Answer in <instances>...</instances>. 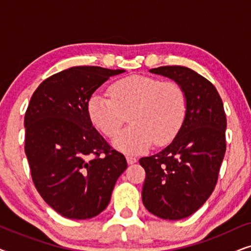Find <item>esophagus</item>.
<instances>
[{
  "instance_id": "obj_1",
  "label": "esophagus",
  "mask_w": 251,
  "mask_h": 251,
  "mask_svg": "<svg viewBox=\"0 0 251 251\" xmlns=\"http://www.w3.org/2000/svg\"><path fill=\"white\" fill-rule=\"evenodd\" d=\"M126 162L129 164H133L137 162V157L133 156V155H126Z\"/></svg>"
}]
</instances>
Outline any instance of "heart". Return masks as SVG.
Wrapping results in <instances>:
<instances>
[{
	"instance_id": "1",
	"label": "heart",
	"mask_w": 251,
	"mask_h": 251,
	"mask_svg": "<svg viewBox=\"0 0 251 251\" xmlns=\"http://www.w3.org/2000/svg\"><path fill=\"white\" fill-rule=\"evenodd\" d=\"M109 94H92L88 115L96 128L113 138L130 113L131 126L114 140V146L122 152L140 153L153 143L164 145L171 142L186 116V92L176 81L129 75L112 83Z\"/></svg>"
}]
</instances>
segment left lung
Segmentation results:
<instances>
[{
	"instance_id": "8db88e82",
	"label": "left lung",
	"mask_w": 251,
	"mask_h": 251,
	"mask_svg": "<svg viewBox=\"0 0 251 251\" xmlns=\"http://www.w3.org/2000/svg\"><path fill=\"white\" fill-rule=\"evenodd\" d=\"M176 81L187 96V112L169 146L142 157V199L153 215L178 221L194 214L210 197L226 151V115L214 84L184 66L150 70Z\"/></svg>"
}]
</instances>
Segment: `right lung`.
<instances>
[{
	"mask_svg": "<svg viewBox=\"0 0 251 251\" xmlns=\"http://www.w3.org/2000/svg\"><path fill=\"white\" fill-rule=\"evenodd\" d=\"M123 72L71 67L44 80L30 98L24 125L33 183L43 200L66 218L100 214L128 166L88 115L90 96Z\"/></svg>",
	"mask_w": 251,
	"mask_h": 251,
	"instance_id": "1",
	"label": "right lung"
}]
</instances>
